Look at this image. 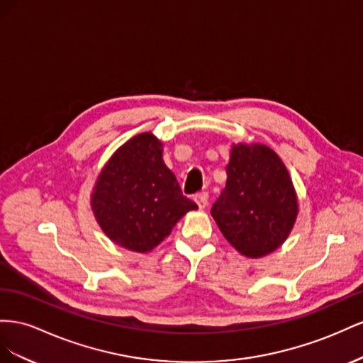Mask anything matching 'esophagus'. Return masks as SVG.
<instances>
[{"instance_id": "obj_1", "label": "esophagus", "mask_w": 363, "mask_h": 363, "mask_svg": "<svg viewBox=\"0 0 363 363\" xmlns=\"http://www.w3.org/2000/svg\"><path fill=\"white\" fill-rule=\"evenodd\" d=\"M194 202L198 203V206L201 210H203L206 206V202H208V196H206V193H198L194 194Z\"/></svg>"}]
</instances>
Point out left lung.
I'll return each instance as SVG.
<instances>
[{
  "mask_svg": "<svg viewBox=\"0 0 363 363\" xmlns=\"http://www.w3.org/2000/svg\"><path fill=\"white\" fill-rule=\"evenodd\" d=\"M299 211L291 174L266 144L237 143L226 165V185L211 216L225 239L247 258L277 251Z\"/></svg>",
  "mask_w": 363,
  "mask_h": 363,
  "instance_id": "left-lung-1",
  "label": "left lung"
}]
</instances>
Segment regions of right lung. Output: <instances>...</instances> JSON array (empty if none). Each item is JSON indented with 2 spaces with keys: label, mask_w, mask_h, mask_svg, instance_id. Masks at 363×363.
<instances>
[{
  "label": "right lung",
  "mask_w": 363,
  "mask_h": 363,
  "mask_svg": "<svg viewBox=\"0 0 363 363\" xmlns=\"http://www.w3.org/2000/svg\"><path fill=\"white\" fill-rule=\"evenodd\" d=\"M89 202L108 239L140 254L155 250L182 216L198 210L182 196L162 160V143L152 132L138 133L112 153Z\"/></svg>",
  "instance_id": "add662e5"
}]
</instances>
